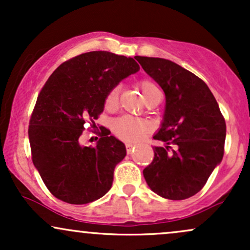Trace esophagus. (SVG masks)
<instances>
[{
    "mask_svg": "<svg viewBox=\"0 0 250 250\" xmlns=\"http://www.w3.org/2000/svg\"><path fill=\"white\" fill-rule=\"evenodd\" d=\"M125 148H127V153L130 154L131 151L134 150V145H131V143H125Z\"/></svg>",
    "mask_w": 250,
    "mask_h": 250,
    "instance_id": "esophagus-1",
    "label": "esophagus"
}]
</instances>
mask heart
<instances>
[{"mask_svg": "<svg viewBox=\"0 0 250 250\" xmlns=\"http://www.w3.org/2000/svg\"><path fill=\"white\" fill-rule=\"evenodd\" d=\"M140 88H141L143 95L146 100L155 90H159L155 83L149 80H142L139 83ZM119 95H120V88L113 87L108 91L107 95L104 97V108L107 110H113L117 107L119 103ZM113 131L115 133L117 137L125 141H137V140L142 139L146 134L150 130L151 125L147 120L139 119V117H134L130 115H123L119 119L114 120L113 122Z\"/></svg>", "mask_w": 250, "mask_h": 250, "instance_id": "heart-1", "label": "heart"}]
</instances>
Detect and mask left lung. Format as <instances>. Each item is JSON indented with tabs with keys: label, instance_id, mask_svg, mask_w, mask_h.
Returning a JSON list of instances; mask_svg holds the SVG:
<instances>
[{
	"label": "left lung",
	"instance_id": "obj_1",
	"mask_svg": "<svg viewBox=\"0 0 250 250\" xmlns=\"http://www.w3.org/2000/svg\"><path fill=\"white\" fill-rule=\"evenodd\" d=\"M166 95V110L154 140V160L143 176L154 193L185 200L205 187L225 153L226 121L200 77L169 60L135 56ZM174 149H173L172 148Z\"/></svg>",
	"mask_w": 250,
	"mask_h": 250
}]
</instances>
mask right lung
I'll return each instance as SVG.
<instances>
[{
  "label": "right lung",
  "instance_id": "right-lung-1",
  "mask_svg": "<svg viewBox=\"0 0 250 250\" xmlns=\"http://www.w3.org/2000/svg\"><path fill=\"white\" fill-rule=\"evenodd\" d=\"M140 65L131 57L89 51L63 62L37 96L28 135L31 159L45 187L70 205L93 202L111 188L114 169L125 147L104 127L96 146L85 147L81 135L87 122L104 108V97Z\"/></svg>",
  "mask_w": 250,
  "mask_h": 250
}]
</instances>
